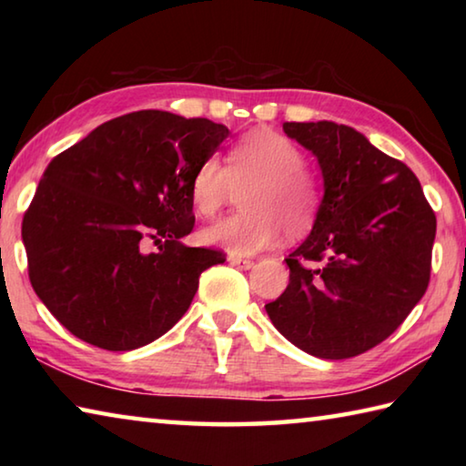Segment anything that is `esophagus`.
<instances>
[{
	"label": "esophagus",
	"instance_id": "1",
	"mask_svg": "<svg viewBox=\"0 0 466 466\" xmlns=\"http://www.w3.org/2000/svg\"><path fill=\"white\" fill-rule=\"evenodd\" d=\"M230 263L236 265V267H240V269H250V267L255 265L250 261V258H244V257H230Z\"/></svg>",
	"mask_w": 466,
	"mask_h": 466
}]
</instances>
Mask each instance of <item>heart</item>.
I'll return each mask as SVG.
<instances>
[{
	"label": "heart",
	"instance_id": "obj_1",
	"mask_svg": "<svg viewBox=\"0 0 466 466\" xmlns=\"http://www.w3.org/2000/svg\"><path fill=\"white\" fill-rule=\"evenodd\" d=\"M226 167L208 157L195 168L188 197L199 218H214L240 195V211L205 228L201 240L232 255H252L286 232L288 238L310 230L319 208V180L304 168V156L294 141L271 129H255L228 149Z\"/></svg>",
	"mask_w": 466,
	"mask_h": 466
}]
</instances>
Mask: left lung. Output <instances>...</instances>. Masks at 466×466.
Segmentation results:
<instances>
[{
  "label": "left lung",
  "mask_w": 466,
  "mask_h": 466,
  "mask_svg": "<svg viewBox=\"0 0 466 466\" xmlns=\"http://www.w3.org/2000/svg\"><path fill=\"white\" fill-rule=\"evenodd\" d=\"M283 131L317 156L325 195L310 236L286 258V291L265 310L314 358L360 356L428 289L436 214L413 172L353 127L283 123Z\"/></svg>",
  "instance_id": "obj_1"
}]
</instances>
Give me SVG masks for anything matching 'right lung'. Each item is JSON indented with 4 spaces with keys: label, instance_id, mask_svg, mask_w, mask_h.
Instances as JSON below:
<instances>
[{
    "label": "right lung",
    "instance_id": "obj_1",
    "mask_svg": "<svg viewBox=\"0 0 466 466\" xmlns=\"http://www.w3.org/2000/svg\"><path fill=\"white\" fill-rule=\"evenodd\" d=\"M226 125L137 110L55 156L22 219L28 278L69 333L131 351L177 325L199 275L226 255L183 244L195 226L188 183ZM154 241L158 250L149 253Z\"/></svg>",
    "mask_w": 466,
    "mask_h": 466
}]
</instances>
